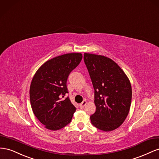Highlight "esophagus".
Segmentation results:
<instances>
[{
  "mask_svg": "<svg viewBox=\"0 0 159 159\" xmlns=\"http://www.w3.org/2000/svg\"><path fill=\"white\" fill-rule=\"evenodd\" d=\"M87 101H83V102H81L80 105H79V107H80V108H84V107L87 105Z\"/></svg>",
  "mask_w": 159,
  "mask_h": 159,
  "instance_id": "34e87169",
  "label": "esophagus"
}]
</instances>
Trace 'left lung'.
Masks as SVG:
<instances>
[{
    "instance_id": "obj_1",
    "label": "left lung",
    "mask_w": 159,
    "mask_h": 159,
    "mask_svg": "<svg viewBox=\"0 0 159 159\" xmlns=\"http://www.w3.org/2000/svg\"><path fill=\"white\" fill-rule=\"evenodd\" d=\"M84 61L94 89L96 111L90 116L95 127L105 132L123 123L131 105L132 87L128 76L111 58L84 53Z\"/></svg>"
}]
</instances>
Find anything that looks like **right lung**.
<instances>
[{
  "label": "right lung",
  "mask_w": 159,
  "mask_h": 159,
  "mask_svg": "<svg viewBox=\"0 0 159 159\" xmlns=\"http://www.w3.org/2000/svg\"><path fill=\"white\" fill-rule=\"evenodd\" d=\"M81 53H67L45 62L36 72L30 87L33 113L44 127L57 130L71 121L76 107L70 98L66 81L70 72L79 65Z\"/></svg>",
  "instance_id": "right-lung-1"
}]
</instances>
